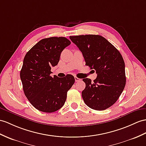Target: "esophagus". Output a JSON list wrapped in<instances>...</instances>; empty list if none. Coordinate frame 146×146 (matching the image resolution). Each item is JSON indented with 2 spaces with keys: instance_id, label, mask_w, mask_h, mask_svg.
<instances>
[{
  "instance_id": "esophagus-1",
  "label": "esophagus",
  "mask_w": 146,
  "mask_h": 146,
  "mask_svg": "<svg viewBox=\"0 0 146 146\" xmlns=\"http://www.w3.org/2000/svg\"><path fill=\"white\" fill-rule=\"evenodd\" d=\"M74 79H75L76 82H79L81 80V79H79V78H78L77 77H74Z\"/></svg>"
}]
</instances>
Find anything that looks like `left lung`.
Listing matches in <instances>:
<instances>
[{
  "mask_svg": "<svg viewBox=\"0 0 146 146\" xmlns=\"http://www.w3.org/2000/svg\"><path fill=\"white\" fill-rule=\"evenodd\" d=\"M69 38L82 53L85 65L97 74L93 82L88 78L83 79L85 88L82 96L85 104L98 111L108 108L118 100L126 85L125 64L121 54L100 35Z\"/></svg>",
  "mask_w": 146,
  "mask_h": 146,
  "instance_id": "1",
  "label": "left lung"
}]
</instances>
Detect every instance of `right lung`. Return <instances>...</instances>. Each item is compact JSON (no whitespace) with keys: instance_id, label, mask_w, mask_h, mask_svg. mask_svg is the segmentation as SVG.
Returning a JSON list of instances; mask_svg holds the SVG:
<instances>
[{"instance_id":"add662e5","label":"right lung","mask_w":146,"mask_h":146,"mask_svg":"<svg viewBox=\"0 0 146 146\" xmlns=\"http://www.w3.org/2000/svg\"><path fill=\"white\" fill-rule=\"evenodd\" d=\"M70 44L65 37L44 38L33 46L25 56L20 71L24 94L34 107L52 113L62 107L67 93L75 82L70 74L51 77V67L58 64L64 49Z\"/></svg>"}]
</instances>
